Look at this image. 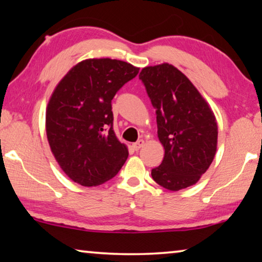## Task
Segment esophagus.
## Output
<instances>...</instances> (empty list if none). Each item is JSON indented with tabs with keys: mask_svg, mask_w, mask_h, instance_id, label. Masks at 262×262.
Instances as JSON below:
<instances>
[{
	"mask_svg": "<svg viewBox=\"0 0 262 262\" xmlns=\"http://www.w3.org/2000/svg\"><path fill=\"white\" fill-rule=\"evenodd\" d=\"M143 145H144V141L140 140V141H137L136 143L133 144V148H134V150H136L137 151V150H140L142 147H143Z\"/></svg>",
	"mask_w": 262,
	"mask_h": 262,
	"instance_id": "esophagus-1",
	"label": "esophagus"
}]
</instances>
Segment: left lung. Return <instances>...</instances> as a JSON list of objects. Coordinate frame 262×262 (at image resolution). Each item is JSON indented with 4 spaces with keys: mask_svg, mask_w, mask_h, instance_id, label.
Here are the masks:
<instances>
[{
    "mask_svg": "<svg viewBox=\"0 0 262 262\" xmlns=\"http://www.w3.org/2000/svg\"><path fill=\"white\" fill-rule=\"evenodd\" d=\"M140 79L156 108L163 162L151 170L162 187L179 190L196 184L210 166L217 148V122L192 82L172 64L145 67Z\"/></svg>",
    "mask_w": 262,
    "mask_h": 262,
    "instance_id": "1",
    "label": "left lung"
}]
</instances>
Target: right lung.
I'll return each instance as SVG.
<instances>
[{
	"mask_svg": "<svg viewBox=\"0 0 262 262\" xmlns=\"http://www.w3.org/2000/svg\"><path fill=\"white\" fill-rule=\"evenodd\" d=\"M140 68L120 60L89 59L57 84L46 111L53 155L70 179L86 187L120 171L128 149L113 130L112 99Z\"/></svg>",
	"mask_w": 262,
	"mask_h": 262,
	"instance_id": "obj_1",
	"label": "right lung"
}]
</instances>
